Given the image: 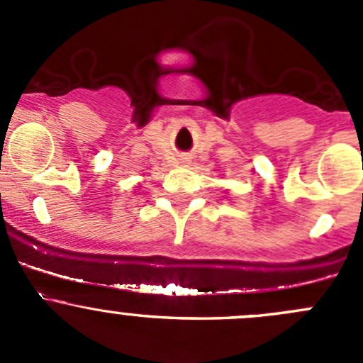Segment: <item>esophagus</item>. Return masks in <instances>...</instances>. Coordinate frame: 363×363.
<instances>
[{"label": "esophagus", "instance_id": "1", "mask_svg": "<svg viewBox=\"0 0 363 363\" xmlns=\"http://www.w3.org/2000/svg\"><path fill=\"white\" fill-rule=\"evenodd\" d=\"M182 160V163H184V161H188V158H181Z\"/></svg>", "mask_w": 363, "mask_h": 363}]
</instances>
